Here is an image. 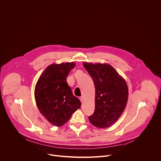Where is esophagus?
Instances as JSON below:
<instances>
[{"label": "esophagus", "mask_w": 161, "mask_h": 161, "mask_svg": "<svg viewBox=\"0 0 161 161\" xmlns=\"http://www.w3.org/2000/svg\"><path fill=\"white\" fill-rule=\"evenodd\" d=\"M80 101H81V102L82 103L83 102V96H81V97H80Z\"/></svg>", "instance_id": "esophagus-1"}]
</instances>
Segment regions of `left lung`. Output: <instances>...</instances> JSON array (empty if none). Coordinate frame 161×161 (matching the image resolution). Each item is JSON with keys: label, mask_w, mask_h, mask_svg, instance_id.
<instances>
[{"label": "left lung", "mask_w": 161, "mask_h": 161, "mask_svg": "<svg viewBox=\"0 0 161 161\" xmlns=\"http://www.w3.org/2000/svg\"><path fill=\"white\" fill-rule=\"evenodd\" d=\"M83 66L92 78L96 88L94 113L90 122L98 128H107L121 116L128 99L125 80L108 64L84 62Z\"/></svg>", "instance_id": "obj_1"}]
</instances>
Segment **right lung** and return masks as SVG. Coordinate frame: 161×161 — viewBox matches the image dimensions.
Masks as SVG:
<instances>
[{"instance_id":"1","label":"right lung","mask_w":161,"mask_h":161,"mask_svg":"<svg viewBox=\"0 0 161 161\" xmlns=\"http://www.w3.org/2000/svg\"><path fill=\"white\" fill-rule=\"evenodd\" d=\"M75 66L74 62L48 65L35 87V99L39 111L50 123L57 127L65 124L81 107L80 101L73 95L67 83V76Z\"/></svg>"}]
</instances>
